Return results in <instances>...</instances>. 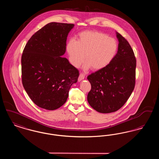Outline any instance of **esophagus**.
Masks as SVG:
<instances>
[{
  "instance_id": "esophagus-1",
  "label": "esophagus",
  "mask_w": 159,
  "mask_h": 159,
  "mask_svg": "<svg viewBox=\"0 0 159 159\" xmlns=\"http://www.w3.org/2000/svg\"><path fill=\"white\" fill-rule=\"evenodd\" d=\"M84 79V75H83V73H80L78 77V82H80Z\"/></svg>"
}]
</instances>
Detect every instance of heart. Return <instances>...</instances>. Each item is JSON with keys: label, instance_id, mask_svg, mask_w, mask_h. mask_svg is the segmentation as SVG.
Masks as SVG:
<instances>
[{"label": "heart", "instance_id": "b5f03b06", "mask_svg": "<svg viewBox=\"0 0 159 159\" xmlns=\"http://www.w3.org/2000/svg\"><path fill=\"white\" fill-rule=\"evenodd\" d=\"M119 49L117 41L105 33L86 30L79 34L77 41L69 40L66 49L70 64L78 68L84 61V70L100 71L108 67L115 58Z\"/></svg>", "mask_w": 159, "mask_h": 159}]
</instances>
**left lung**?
<instances>
[{"label": "left lung", "mask_w": 159, "mask_h": 159, "mask_svg": "<svg viewBox=\"0 0 159 159\" xmlns=\"http://www.w3.org/2000/svg\"><path fill=\"white\" fill-rule=\"evenodd\" d=\"M118 52L106 68L88 76L91 90L88 101L96 111L110 113L120 109L127 101L135 84L136 59L128 42L116 31Z\"/></svg>", "instance_id": "left-lung-1"}]
</instances>
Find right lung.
<instances>
[{"label":"right lung","mask_w":159,"mask_h":159,"mask_svg":"<svg viewBox=\"0 0 159 159\" xmlns=\"http://www.w3.org/2000/svg\"><path fill=\"white\" fill-rule=\"evenodd\" d=\"M73 24L50 23L29 39L21 57L24 89L38 107L54 110L68 98L79 73L66 58V46Z\"/></svg>","instance_id":"right-lung-1"}]
</instances>
